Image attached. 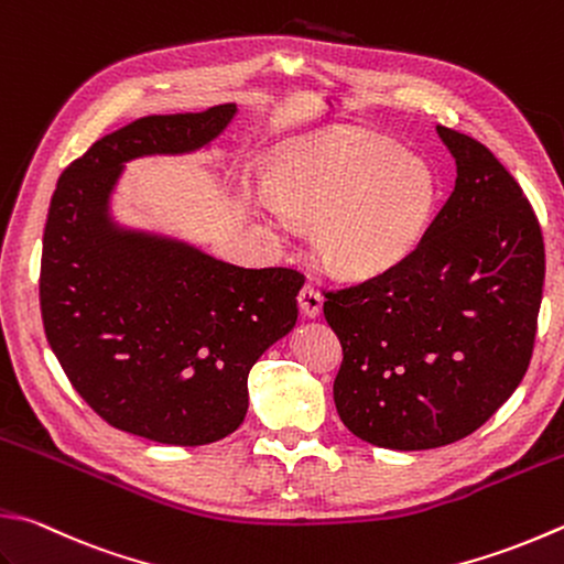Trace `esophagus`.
Wrapping results in <instances>:
<instances>
[{
	"instance_id": "esophagus-1",
	"label": "esophagus",
	"mask_w": 564,
	"mask_h": 564,
	"mask_svg": "<svg viewBox=\"0 0 564 564\" xmlns=\"http://www.w3.org/2000/svg\"><path fill=\"white\" fill-rule=\"evenodd\" d=\"M296 302H300V310L304 312V316L314 318V316H318V312H322L324 296L314 284H304L300 290V296H296Z\"/></svg>"
}]
</instances>
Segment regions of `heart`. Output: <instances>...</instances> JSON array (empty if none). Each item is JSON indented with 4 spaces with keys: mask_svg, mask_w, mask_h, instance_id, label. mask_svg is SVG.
<instances>
[{
    "mask_svg": "<svg viewBox=\"0 0 564 564\" xmlns=\"http://www.w3.org/2000/svg\"><path fill=\"white\" fill-rule=\"evenodd\" d=\"M270 220L316 223L314 246L328 270L368 280L420 246L437 206V178L424 159L388 137L338 132L304 142L272 169Z\"/></svg>",
    "mask_w": 564,
    "mask_h": 564,
    "instance_id": "heart-1",
    "label": "heart"
}]
</instances>
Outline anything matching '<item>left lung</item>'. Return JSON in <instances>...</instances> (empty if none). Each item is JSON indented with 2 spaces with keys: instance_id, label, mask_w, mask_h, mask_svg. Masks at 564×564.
Masks as SVG:
<instances>
[{
  "instance_id": "8db88e82",
  "label": "left lung",
  "mask_w": 564,
  "mask_h": 564,
  "mask_svg": "<svg viewBox=\"0 0 564 564\" xmlns=\"http://www.w3.org/2000/svg\"><path fill=\"white\" fill-rule=\"evenodd\" d=\"M437 132L456 184L420 246L388 272L324 292L344 348L338 417L400 452L469 437L513 395L543 300V230L523 188L474 137Z\"/></svg>"
}]
</instances>
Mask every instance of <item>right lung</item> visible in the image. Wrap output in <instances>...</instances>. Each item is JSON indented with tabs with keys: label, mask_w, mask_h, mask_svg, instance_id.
Segmentation results:
<instances>
[{
	"label": "right lung",
	"mask_w": 564,
	"mask_h": 564,
	"mask_svg": "<svg viewBox=\"0 0 564 564\" xmlns=\"http://www.w3.org/2000/svg\"><path fill=\"white\" fill-rule=\"evenodd\" d=\"M236 112L140 117L63 169L51 198L39 278L48 346L105 422L152 442L198 447L236 432L250 368L300 312L302 272L238 268L108 216L124 162L194 152Z\"/></svg>",
	"instance_id": "1"
}]
</instances>
